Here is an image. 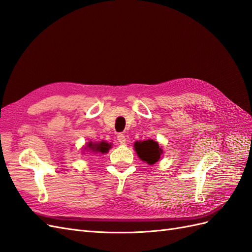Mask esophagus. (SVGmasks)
Listing matches in <instances>:
<instances>
[{
  "label": "esophagus",
  "mask_w": 252,
  "mask_h": 252,
  "mask_svg": "<svg viewBox=\"0 0 252 252\" xmlns=\"http://www.w3.org/2000/svg\"><path fill=\"white\" fill-rule=\"evenodd\" d=\"M117 140H118V143H119L120 145H125V144L126 143V136H125L124 134H118Z\"/></svg>",
  "instance_id": "obj_1"
}]
</instances>
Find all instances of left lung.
<instances>
[{
	"mask_svg": "<svg viewBox=\"0 0 252 252\" xmlns=\"http://www.w3.org/2000/svg\"><path fill=\"white\" fill-rule=\"evenodd\" d=\"M134 149L136 151L138 158L149 165H153L158 162L160 156L163 154L162 148L158 146V141H154L152 139L135 141Z\"/></svg>",
	"mask_w": 252,
	"mask_h": 252,
	"instance_id": "8db88e82",
	"label": "left lung"
}]
</instances>
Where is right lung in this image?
Instances as JSON below:
<instances>
[{
  "label": "right lung",
  "mask_w": 252,
  "mask_h": 252,
  "mask_svg": "<svg viewBox=\"0 0 252 252\" xmlns=\"http://www.w3.org/2000/svg\"><path fill=\"white\" fill-rule=\"evenodd\" d=\"M112 148V144H108L106 141H100V143H93L89 141L87 145L84 147V150H87L92 153H107L108 150Z\"/></svg>",
  "instance_id": "obj_1"
}]
</instances>
